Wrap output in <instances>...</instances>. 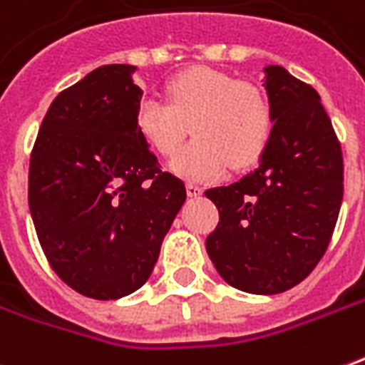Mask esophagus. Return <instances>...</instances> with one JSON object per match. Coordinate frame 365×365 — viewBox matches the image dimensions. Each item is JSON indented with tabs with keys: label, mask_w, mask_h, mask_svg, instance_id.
Here are the masks:
<instances>
[{
	"label": "esophagus",
	"mask_w": 365,
	"mask_h": 365,
	"mask_svg": "<svg viewBox=\"0 0 365 365\" xmlns=\"http://www.w3.org/2000/svg\"><path fill=\"white\" fill-rule=\"evenodd\" d=\"M201 193H203V187H201V185H197V183H187V195H190V197H197Z\"/></svg>",
	"instance_id": "34e87169"
}]
</instances>
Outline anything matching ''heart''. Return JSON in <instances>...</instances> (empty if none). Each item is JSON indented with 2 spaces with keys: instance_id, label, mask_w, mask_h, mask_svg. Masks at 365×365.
Returning <instances> with one entry per match:
<instances>
[{
  "instance_id": "b5f03b06",
  "label": "heart",
  "mask_w": 365,
  "mask_h": 365,
  "mask_svg": "<svg viewBox=\"0 0 365 365\" xmlns=\"http://www.w3.org/2000/svg\"><path fill=\"white\" fill-rule=\"evenodd\" d=\"M165 98H142L134 124L160 156H174L183 138H195L174 158L172 170L185 180H217L227 168L243 170L264 154L274 130L269 96L251 83L207 67L172 76Z\"/></svg>"
}]
</instances>
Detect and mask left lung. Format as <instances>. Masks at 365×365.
Wrapping results in <instances>:
<instances>
[{
  "mask_svg": "<svg viewBox=\"0 0 365 365\" xmlns=\"http://www.w3.org/2000/svg\"><path fill=\"white\" fill-rule=\"evenodd\" d=\"M264 73L271 144L255 172L205 191L219 209L205 247L231 287L279 294L324 257L342 205L344 160L320 94L279 65Z\"/></svg>",
  "mask_w": 365,
  "mask_h": 365,
  "instance_id": "obj_1",
  "label": "left lung"
}]
</instances>
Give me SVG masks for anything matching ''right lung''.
Wrapping results in <instances>:
<instances>
[{
  "mask_svg": "<svg viewBox=\"0 0 365 365\" xmlns=\"http://www.w3.org/2000/svg\"><path fill=\"white\" fill-rule=\"evenodd\" d=\"M132 65H104L57 94L29 162V209L51 269L96 300L138 290L185 201L134 124Z\"/></svg>",
  "mask_w": 365,
  "mask_h": 365,
  "instance_id": "1",
  "label": "right lung"
}]
</instances>
